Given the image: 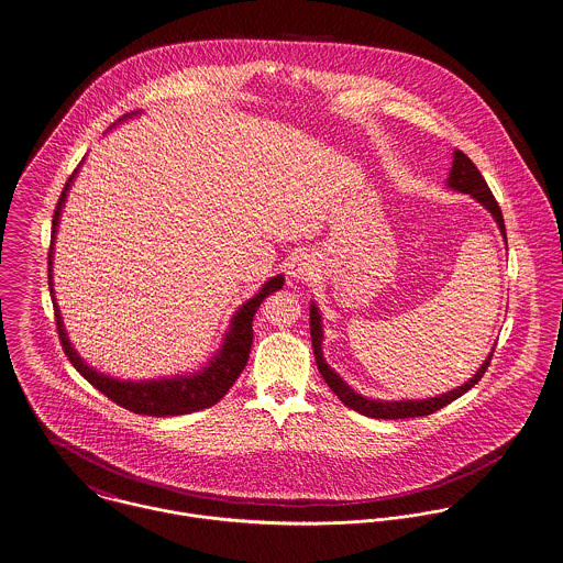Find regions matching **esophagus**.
Segmentation results:
<instances>
[{
    "mask_svg": "<svg viewBox=\"0 0 563 563\" xmlns=\"http://www.w3.org/2000/svg\"><path fill=\"white\" fill-rule=\"evenodd\" d=\"M313 268H316V264H313V257L309 256L307 252H297L295 256L290 257V262H288V277L292 279V282H307L309 277H311V273H313Z\"/></svg>",
    "mask_w": 563,
    "mask_h": 563,
    "instance_id": "34e87169",
    "label": "esophagus"
}]
</instances>
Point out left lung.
<instances>
[{"mask_svg": "<svg viewBox=\"0 0 563 563\" xmlns=\"http://www.w3.org/2000/svg\"><path fill=\"white\" fill-rule=\"evenodd\" d=\"M445 187L452 189V191H459V194H466L471 196L475 202L479 206H484L501 236H504V243L508 247V236H506V223H504V214H501V208L495 202L484 176L479 174V169L473 165V161L462 153V151H454L452 154V169H450V176L445 180ZM309 333H311V349H313V357H316V365L324 378V383L331 387V391L349 407V409L357 410L365 417H374V419H407V417H423V415H430L434 410L443 409L448 407L450 402L459 400L462 394H466L473 385L479 383V378L484 376V372L488 369L490 365V358L495 349H490L488 357L484 358V363L477 367V372L452 391L448 394H441V396H434V398H423V400H376V398H367V396H361L358 391H355L327 361L322 355V340H324V329H322V313L316 306V301L309 303ZM497 346V344H495Z\"/></svg>", "mask_w": 563, "mask_h": 563, "instance_id": "obj_1", "label": "left lung"}]
</instances>
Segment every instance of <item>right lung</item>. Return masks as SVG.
I'll return each instance as SVG.
<instances>
[{
  "label": "right lung",
  "instance_id": "1",
  "mask_svg": "<svg viewBox=\"0 0 563 563\" xmlns=\"http://www.w3.org/2000/svg\"><path fill=\"white\" fill-rule=\"evenodd\" d=\"M140 113L142 111L126 113L118 120V124L126 122V120H131ZM79 167L68 178V183H66V187L59 196L57 208H55L52 250H49V290H52L57 333H59V342H62V349H64L66 357L75 365V369L90 385H95L101 394H104L109 400H113L115 405H120L126 410H133L137 415L169 417V415L196 412V410L208 409V407L217 405L230 391V387L241 376V372L245 369L250 351H252V342H254L252 322H254L257 307L268 295H273L275 290H279L284 286V282H286L284 275L279 273V275L266 279L252 299H247L243 306H239L234 316L230 318V327L225 329V333L221 338V346L217 349V353L212 357L206 361L200 369L185 372V374H174V376L148 378V380H124V378H113V376L104 374L101 369L92 367L88 361H84V357L77 353V349L73 346L70 338L64 329V320H62L59 306L55 301V290H53V245H55V236H57V228H59L62 208L66 205L68 191H70V187H73V183L79 174Z\"/></svg>",
  "mask_w": 563,
  "mask_h": 563
}]
</instances>
